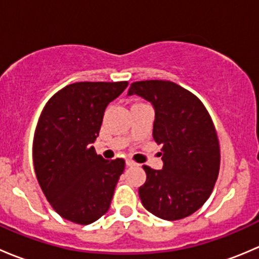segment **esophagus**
Segmentation results:
<instances>
[{
	"label": "esophagus",
	"mask_w": 259,
	"mask_h": 259,
	"mask_svg": "<svg viewBox=\"0 0 259 259\" xmlns=\"http://www.w3.org/2000/svg\"><path fill=\"white\" fill-rule=\"evenodd\" d=\"M126 165L127 166H134V165H137V163H135L134 160H132V159H126Z\"/></svg>",
	"instance_id": "obj_1"
}]
</instances>
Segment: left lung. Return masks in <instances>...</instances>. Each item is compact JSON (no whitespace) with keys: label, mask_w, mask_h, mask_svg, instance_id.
Segmentation results:
<instances>
[{"label":"left lung","mask_w":259,"mask_h":259,"mask_svg":"<svg viewBox=\"0 0 259 259\" xmlns=\"http://www.w3.org/2000/svg\"><path fill=\"white\" fill-rule=\"evenodd\" d=\"M134 94L153 104V138L163 145V169L143 165V205L165 221L189 217L207 202L219 174L221 149L210 115L194 94L171 81H137L127 91Z\"/></svg>","instance_id":"left-lung-1"}]
</instances>
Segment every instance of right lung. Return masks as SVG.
Returning <instances> with one entry per match:
<instances>
[{
	"mask_svg": "<svg viewBox=\"0 0 259 259\" xmlns=\"http://www.w3.org/2000/svg\"><path fill=\"white\" fill-rule=\"evenodd\" d=\"M126 86L127 81L70 83L38 117L32 145L36 178L51 207L72 223L90 224L110 208L125 160H106L91 144L106 106Z\"/></svg>",
	"mask_w": 259,
	"mask_h": 259,
	"instance_id": "right-lung-1",
	"label": "right lung"
}]
</instances>
